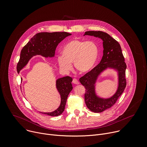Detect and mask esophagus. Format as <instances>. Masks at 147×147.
<instances>
[{
  "label": "esophagus",
  "mask_w": 147,
  "mask_h": 147,
  "mask_svg": "<svg viewBox=\"0 0 147 147\" xmlns=\"http://www.w3.org/2000/svg\"><path fill=\"white\" fill-rule=\"evenodd\" d=\"M72 83L75 84H79V82L78 80L76 79H73V80H72Z\"/></svg>",
  "instance_id": "34e87169"
}]
</instances>
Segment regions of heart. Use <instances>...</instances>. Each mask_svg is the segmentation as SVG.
<instances>
[{"label": "heart", "instance_id": "1", "mask_svg": "<svg viewBox=\"0 0 147 147\" xmlns=\"http://www.w3.org/2000/svg\"><path fill=\"white\" fill-rule=\"evenodd\" d=\"M98 52L95 43L74 39L63 47V56L58 57V64L63 71L69 72L72 69V63H74L78 71L86 74L94 68L97 61Z\"/></svg>", "mask_w": 147, "mask_h": 147}]
</instances>
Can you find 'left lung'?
<instances>
[{
	"mask_svg": "<svg viewBox=\"0 0 147 147\" xmlns=\"http://www.w3.org/2000/svg\"><path fill=\"white\" fill-rule=\"evenodd\" d=\"M84 35L99 38L103 41V56L100 63L79 79L86 89L84 100L87 107L93 112H102L112 107L123 93L126 86L125 75L127 67L119 43L109 34L102 31H87ZM107 68L115 69L118 72L119 86L112 97L104 99L97 96L95 86L99 75Z\"/></svg>",
	"mask_w": 147,
	"mask_h": 147,
	"instance_id": "left-lung-1",
	"label": "left lung"
}]
</instances>
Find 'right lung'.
<instances>
[{"label":"right lung","instance_id":"obj_1","mask_svg":"<svg viewBox=\"0 0 147 147\" xmlns=\"http://www.w3.org/2000/svg\"><path fill=\"white\" fill-rule=\"evenodd\" d=\"M71 35L66 32H40L36 34L22 48L20 54V60L17 65V71H20L28 64L31 58L36 55L44 57H53L58 43L66 37ZM22 80V78H21ZM72 78L65 76L56 80V87L61 97V104L56 110L51 112H40L51 116L60 115L65 109L67 100L72 90Z\"/></svg>","mask_w":147,"mask_h":147}]
</instances>
